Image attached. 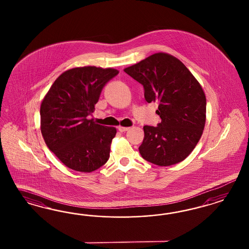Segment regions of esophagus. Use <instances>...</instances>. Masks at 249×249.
Listing matches in <instances>:
<instances>
[{
	"label": "esophagus",
	"instance_id": "obj_1",
	"mask_svg": "<svg viewBox=\"0 0 249 249\" xmlns=\"http://www.w3.org/2000/svg\"><path fill=\"white\" fill-rule=\"evenodd\" d=\"M118 129H119L121 132H125V131L128 130L129 128H128V127H121V126H120V127L118 128Z\"/></svg>",
	"mask_w": 249,
	"mask_h": 249
}]
</instances>
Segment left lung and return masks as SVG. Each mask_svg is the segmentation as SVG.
Instances as JSON below:
<instances>
[{
	"label": "left lung",
	"instance_id": "obj_1",
	"mask_svg": "<svg viewBox=\"0 0 249 249\" xmlns=\"http://www.w3.org/2000/svg\"><path fill=\"white\" fill-rule=\"evenodd\" d=\"M124 71L143 86L148 103H158L161 122L144 126L139 151L147 161L159 166L181 162L193 151L203 134L206 98L195 76L181 61L157 53Z\"/></svg>",
	"mask_w": 249,
	"mask_h": 249
}]
</instances>
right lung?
<instances>
[{
  "label": "right lung",
  "mask_w": 249,
  "mask_h": 249,
  "mask_svg": "<svg viewBox=\"0 0 249 249\" xmlns=\"http://www.w3.org/2000/svg\"><path fill=\"white\" fill-rule=\"evenodd\" d=\"M118 74L113 68L69 69L56 78L42 101L41 132L45 143L74 171L94 172L109 158L116 128L96 124L88 116L106 84Z\"/></svg>",
  "instance_id": "add662e5"
}]
</instances>
